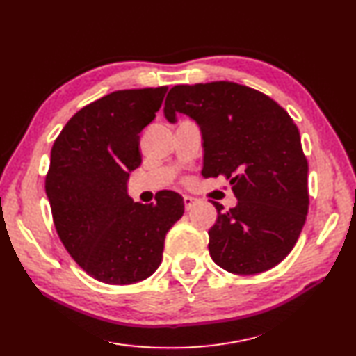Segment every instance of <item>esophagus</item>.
<instances>
[{"label": "esophagus", "mask_w": 356, "mask_h": 356, "mask_svg": "<svg viewBox=\"0 0 356 356\" xmlns=\"http://www.w3.org/2000/svg\"><path fill=\"white\" fill-rule=\"evenodd\" d=\"M184 204H185L186 211H191V209H193V207L195 206V198L189 197V195H185V197H184Z\"/></svg>", "instance_id": "1"}]
</instances>
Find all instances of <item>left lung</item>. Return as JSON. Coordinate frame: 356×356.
<instances>
[{
	"label": "left lung",
	"instance_id": "left-lung-1",
	"mask_svg": "<svg viewBox=\"0 0 356 356\" xmlns=\"http://www.w3.org/2000/svg\"><path fill=\"white\" fill-rule=\"evenodd\" d=\"M186 114L203 136L204 177L230 179L238 204L213 202L209 252L218 266L254 275L295 247L308 212V162L290 115L260 91L229 81L175 86L163 114Z\"/></svg>",
	"mask_w": 356,
	"mask_h": 356
}]
</instances>
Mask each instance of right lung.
I'll return each instance as SVG.
<instances>
[{
    "mask_svg": "<svg viewBox=\"0 0 356 356\" xmlns=\"http://www.w3.org/2000/svg\"><path fill=\"white\" fill-rule=\"evenodd\" d=\"M168 87L118 90L70 118L51 150L44 189L54 225L78 265L106 284L149 278L163 241L184 215V198L161 193L156 204L134 203L129 172L140 167V134Z\"/></svg>",
    "mask_w": 356,
    "mask_h": 356,
    "instance_id": "add662e5",
    "label": "right lung"
}]
</instances>
